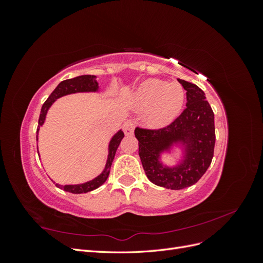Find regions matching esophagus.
I'll return each mask as SVG.
<instances>
[{"label":"esophagus","mask_w":263,"mask_h":263,"mask_svg":"<svg viewBox=\"0 0 263 263\" xmlns=\"http://www.w3.org/2000/svg\"><path fill=\"white\" fill-rule=\"evenodd\" d=\"M134 129H135V123L133 121H130V119H129V121H126L124 123L123 130H124L125 135H127V136H128V135H133Z\"/></svg>","instance_id":"esophagus-1"}]
</instances>
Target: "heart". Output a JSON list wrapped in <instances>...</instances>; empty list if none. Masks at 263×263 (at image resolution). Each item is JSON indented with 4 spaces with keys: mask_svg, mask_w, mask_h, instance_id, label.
Returning <instances> with one entry per match:
<instances>
[{
    "mask_svg": "<svg viewBox=\"0 0 263 263\" xmlns=\"http://www.w3.org/2000/svg\"><path fill=\"white\" fill-rule=\"evenodd\" d=\"M184 99L185 93L181 84L148 79L133 94L129 104L135 109L147 110L146 122L159 127L169 124L180 114Z\"/></svg>",
    "mask_w": 263,
    "mask_h": 263,
    "instance_id": "1",
    "label": "heart"
}]
</instances>
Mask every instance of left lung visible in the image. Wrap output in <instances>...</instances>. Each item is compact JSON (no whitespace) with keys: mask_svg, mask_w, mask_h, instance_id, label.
I'll return each mask as SVG.
<instances>
[{"mask_svg":"<svg viewBox=\"0 0 263 263\" xmlns=\"http://www.w3.org/2000/svg\"><path fill=\"white\" fill-rule=\"evenodd\" d=\"M186 91V107L163 128L137 127L139 157L147 178L158 186L181 190L195 184L209 169L214 156V113L205 93L197 85L178 79ZM180 142L185 147V159L176 167L163 166L158 159L163 151Z\"/></svg>","mask_w":263,"mask_h":263,"instance_id":"left-lung-1","label":"left lung"}]
</instances>
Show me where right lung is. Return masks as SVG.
I'll use <instances>...</instances> for the list:
<instances>
[{
    "mask_svg": "<svg viewBox=\"0 0 263 263\" xmlns=\"http://www.w3.org/2000/svg\"><path fill=\"white\" fill-rule=\"evenodd\" d=\"M99 91V83L97 82V77L95 76H80V77H76L73 79H68V80L62 81L58 84V86L52 91V93L49 95V98L46 100L44 103V105L41 110V115H39L38 119V128H37V140H38V130L39 127H41L46 119L47 112H48L49 107L52 105V103L61 98L65 97V95L68 94H72V93H79V92H97ZM124 138V133L122 130H118L114 136L112 137L109 141L108 145V156H107V161L105 164V168L103 170V172L98 176L95 179L82 183V184H74V185H60L58 183H55V186H58L59 189L67 191V192L73 193V194H81V193H86L90 192V191H93L95 189L100 187L103 183H104L108 176H109V170H110V165H112V162L114 160V157L116 154V150L121 144L122 139ZM37 153H38V148H37Z\"/></svg>",
    "mask_w": 263,
    "mask_h": 263,
    "instance_id": "obj_1",
    "label": "right lung"
}]
</instances>
